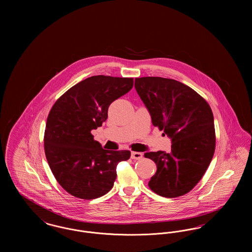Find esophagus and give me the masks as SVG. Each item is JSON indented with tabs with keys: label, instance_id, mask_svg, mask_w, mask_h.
<instances>
[{
	"label": "esophagus",
	"instance_id": "obj_1",
	"mask_svg": "<svg viewBox=\"0 0 252 252\" xmlns=\"http://www.w3.org/2000/svg\"><path fill=\"white\" fill-rule=\"evenodd\" d=\"M143 158V154L141 152H131V158L133 159H141Z\"/></svg>",
	"mask_w": 252,
	"mask_h": 252
}]
</instances>
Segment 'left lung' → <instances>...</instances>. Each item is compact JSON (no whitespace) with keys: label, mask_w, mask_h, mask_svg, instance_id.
Listing matches in <instances>:
<instances>
[{"label":"left lung","mask_w":252,"mask_h":252,"mask_svg":"<svg viewBox=\"0 0 252 252\" xmlns=\"http://www.w3.org/2000/svg\"><path fill=\"white\" fill-rule=\"evenodd\" d=\"M135 89L148 109L152 124L172 139L171 152H147L157 165L148 183L158 195L186 194L199 182L216 150L212 108L192 88L158 76L135 78Z\"/></svg>","instance_id":"obj_1"}]
</instances>
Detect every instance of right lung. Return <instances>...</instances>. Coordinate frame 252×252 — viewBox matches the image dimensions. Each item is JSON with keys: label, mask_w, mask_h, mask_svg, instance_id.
Here are the masks:
<instances>
[{"label": "right lung", "mask_w": 252, "mask_h": 252, "mask_svg": "<svg viewBox=\"0 0 252 252\" xmlns=\"http://www.w3.org/2000/svg\"><path fill=\"white\" fill-rule=\"evenodd\" d=\"M133 78L95 75L74 85L56 101L47 117L44 151L60 186L81 199H94L111 190L120 161L130 151L102 148L93 129L108 119L109 105L128 93Z\"/></svg>", "instance_id": "add662e5"}]
</instances>
